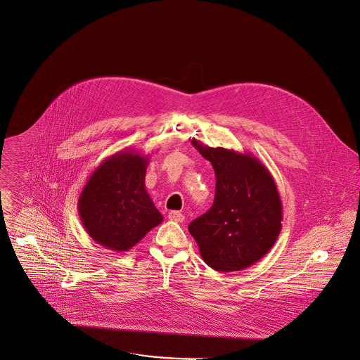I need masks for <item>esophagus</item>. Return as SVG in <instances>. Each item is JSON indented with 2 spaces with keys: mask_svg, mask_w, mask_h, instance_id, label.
<instances>
[{
  "mask_svg": "<svg viewBox=\"0 0 360 360\" xmlns=\"http://www.w3.org/2000/svg\"><path fill=\"white\" fill-rule=\"evenodd\" d=\"M168 218L171 221H175V222H182L185 219V216L182 213H179V212H169L168 213Z\"/></svg>",
  "mask_w": 360,
  "mask_h": 360,
  "instance_id": "34e87169",
  "label": "esophagus"
}]
</instances>
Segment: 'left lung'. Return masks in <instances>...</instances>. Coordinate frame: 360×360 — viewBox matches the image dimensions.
Returning a JSON list of instances; mask_svg holds the SVG:
<instances>
[{"label":"left lung","instance_id":"1","mask_svg":"<svg viewBox=\"0 0 360 360\" xmlns=\"http://www.w3.org/2000/svg\"><path fill=\"white\" fill-rule=\"evenodd\" d=\"M192 144L212 162L217 181L212 209L189 224V232L212 269H248L269 253L283 228L276 181L252 153L209 147L196 139Z\"/></svg>","mask_w":360,"mask_h":360}]
</instances>
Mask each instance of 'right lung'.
<instances>
[{"label": "right lung", "mask_w": 360, "mask_h": 360, "mask_svg": "<svg viewBox=\"0 0 360 360\" xmlns=\"http://www.w3.org/2000/svg\"><path fill=\"white\" fill-rule=\"evenodd\" d=\"M148 160L134 150L110 155L79 195L77 213L86 232L108 250H129L162 222L144 185Z\"/></svg>", "instance_id": "right-lung-1"}]
</instances>
